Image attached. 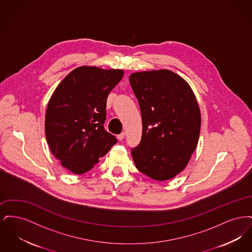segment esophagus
<instances>
[{"label": "esophagus", "mask_w": 252, "mask_h": 252, "mask_svg": "<svg viewBox=\"0 0 252 252\" xmlns=\"http://www.w3.org/2000/svg\"><path fill=\"white\" fill-rule=\"evenodd\" d=\"M125 135H126V134H125V132H122L121 134H119V135L117 136V139H118L119 141H123V140H124V138H125Z\"/></svg>", "instance_id": "obj_1"}]
</instances>
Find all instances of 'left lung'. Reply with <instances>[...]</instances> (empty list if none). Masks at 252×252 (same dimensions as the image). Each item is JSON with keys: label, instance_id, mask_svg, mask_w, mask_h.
I'll return each mask as SVG.
<instances>
[{"label": "left lung", "instance_id": "1", "mask_svg": "<svg viewBox=\"0 0 252 252\" xmlns=\"http://www.w3.org/2000/svg\"><path fill=\"white\" fill-rule=\"evenodd\" d=\"M129 82L143 121L140 144L131 155L139 171L155 180L173 179L195 150L201 114L191 87L169 70L133 72Z\"/></svg>", "mask_w": 252, "mask_h": 252}]
</instances>
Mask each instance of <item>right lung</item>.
I'll return each instance as SVG.
<instances>
[{
    "label": "right lung",
    "mask_w": 252,
    "mask_h": 252,
    "mask_svg": "<svg viewBox=\"0 0 252 252\" xmlns=\"http://www.w3.org/2000/svg\"><path fill=\"white\" fill-rule=\"evenodd\" d=\"M124 71L81 66L57 87L45 113V136L63 167L84 174L117 143L104 128L107 98Z\"/></svg>",
    "instance_id": "obj_1"
}]
</instances>
